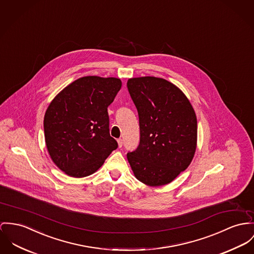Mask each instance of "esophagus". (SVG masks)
Instances as JSON below:
<instances>
[{
  "mask_svg": "<svg viewBox=\"0 0 254 254\" xmlns=\"http://www.w3.org/2000/svg\"><path fill=\"white\" fill-rule=\"evenodd\" d=\"M118 146H119V148H121L122 146H123V140L120 138V139H118Z\"/></svg>",
  "mask_w": 254,
  "mask_h": 254,
  "instance_id": "esophagus-1",
  "label": "esophagus"
}]
</instances>
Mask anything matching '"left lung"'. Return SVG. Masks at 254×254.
Here are the masks:
<instances>
[{
    "mask_svg": "<svg viewBox=\"0 0 254 254\" xmlns=\"http://www.w3.org/2000/svg\"><path fill=\"white\" fill-rule=\"evenodd\" d=\"M128 93L139 116L140 143L127 160L149 187L171 183L193 159L197 119L190 101L173 83L155 76L129 78Z\"/></svg>",
    "mask_w": 254,
    "mask_h": 254,
    "instance_id": "8db88e82",
    "label": "left lung"
}]
</instances>
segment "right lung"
Masks as SVG:
<instances>
[{
    "label": "right lung",
    "mask_w": 254,
    "mask_h": 254,
    "mask_svg": "<svg viewBox=\"0 0 254 254\" xmlns=\"http://www.w3.org/2000/svg\"><path fill=\"white\" fill-rule=\"evenodd\" d=\"M122 87L116 77L84 76L64 88L46 109L43 127L52 161L64 174H94L116 150L107 107Z\"/></svg>",
    "instance_id": "obj_1"
}]
</instances>
